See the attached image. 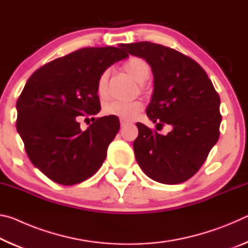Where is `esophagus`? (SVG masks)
<instances>
[{"label":"esophagus","mask_w":248,"mask_h":248,"mask_svg":"<svg viewBox=\"0 0 248 248\" xmlns=\"http://www.w3.org/2000/svg\"><path fill=\"white\" fill-rule=\"evenodd\" d=\"M127 124H128V121H127V120L120 119V124H121V127H124V125H125Z\"/></svg>","instance_id":"obj_1"}]
</instances>
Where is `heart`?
Listing matches in <instances>:
<instances>
[{
	"instance_id": "heart-1",
	"label": "heart",
	"mask_w": 248,
	"mask_h": 248,
	"mask_svg": "<svg viewBox=\"0 0 248 248\" xmlns=\"http://www.w3.org/2000/svg\"><path fill=\"white\" fill-rule=\"evenodd\" d=\"M124 70L127 72L130 77L137 82L143 83L150 78L151 68L148 62L144 59L139 57H132L129 60L124 62ZM109 78V71H104L99 75L97 81V91L99 95H105L107 92V84ZM142 110V104L139 102H110L105 105L104 112L108 116H115L119 119L124 120H132L139 115Z\"/></svg>"
}]
</instances>
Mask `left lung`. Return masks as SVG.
I'll return each mask as SVG.
<instances>
[{"label":"left lung","instance_id":"left-lung-1","mask_svg":"<svg viewBox=\"0 0 248 248\" xmlns=\"http://www.w3.org/2000/svg\"><path fill=\"white\" fill-rule=\"evenodd\" d=\"M152 68L154 90L146 115L171 131L163 136L137 123L133 142L141 170L155 182L175 185L199 170L220 136V97L205 71L191 58L165 46L141 41L120 45Z\"/></svg>","mask_w":248,"mask_h":248}]
</instances>
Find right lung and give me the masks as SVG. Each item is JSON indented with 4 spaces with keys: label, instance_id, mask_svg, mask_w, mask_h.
Listing matches in <instances>:
<instances>
[{
    "label": "right lung",
    "instance_id": "add662e5",
    "mask_svg": "<svg viewBox=\"0 0 248 248\" xmlns=\"http://www.w3.org/2000/svg\"><path fill=\"white\" fill-rule=\"evenodd\" d=\"M128 57L121 48H83L49 62L28 78L16 103V129L32 164L54 183H82L103 165L119 119L94 118L83 131L78 117L98 114L99 75Z\"/></svg>",
    "mask_w": 248,
    "mask_h": 248
}]
</instances>
